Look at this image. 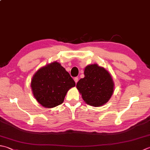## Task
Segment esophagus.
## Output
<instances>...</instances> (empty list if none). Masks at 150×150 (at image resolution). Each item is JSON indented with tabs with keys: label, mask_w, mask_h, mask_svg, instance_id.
Instances as JSON below:
<instances>
[{
	"label": "esophagus",
	"mask_w": 150,
	"mask_h": 150,
	"mask_svg": "<svg viewBox=\"0 0 150 150\" xmlns=\"http://www.w3.org/2000/svg\"><path fill=\"white\" fill-rule=\"evenodd\" d=\"M74 81L75 82V83H77V82H78V81H79V78L78 77H75L74 78Z\"/></svg>",
	"instance_id": "obj_1"
}]
</instances>
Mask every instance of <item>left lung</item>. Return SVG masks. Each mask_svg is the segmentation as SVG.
<instances>
[{"label": "left lung", "instance_id": "left-lung-1", "mask_svg": "<svg viewBox=\"0 0 150 150\" xmlns=\"http://www.w3.org/2000/svg\"><path fill=\"white\" fill-rule=\"evenodd\" d=\"M84 77L77 84L83 100L93 107L102 106L109 100L114 92L112 77L103 67L92 64L85 67Z\"/></svg>", "mask_w": 150, "mask_h": 150}]
</instances>
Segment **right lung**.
Listing matches in <instances>:
<instances>
[{
  "label": "right lung",
  "instance_id": "right-lung-1",
  "mask_svg": "<svg viewBox=\"0 0 150 150\" xmlns=\"http://www.w3.org/2000/svg\"><path fill=\"white\" fill-rule=\"evenodd\" d=\"M75 86V81L69 73L57 62L40 69L31 81L34 98L46 108L62 103L67 91Z\"/></svg>",
  "mask_w": 150,
  "mask_h": 150
}]
</instances>
